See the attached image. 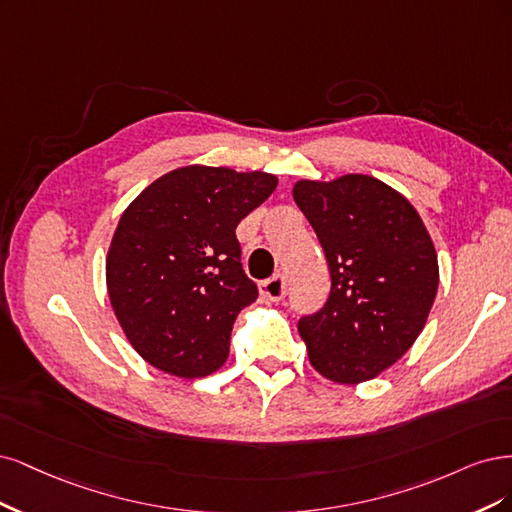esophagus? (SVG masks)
I'll list each match as a JSON object with an SVG mask.
<instances>
[{
	"instance_id": "1",
	"label": "esophagus",
	"mask_w": 512,
	"mask_h": 512,
	"mask_svg": "<svg viewBox=\"0 0 512 512\" xmlns=\"http://www.w3.org/2000/svg\"><path fill=\"white\" fill-rule=\"evenodd\" d=\"M259 287H261L263 298L270 300V302L285 300V295H287V280H285V276H280V274H276L268 280H263Z\"/></svg>"
}]
</instances>
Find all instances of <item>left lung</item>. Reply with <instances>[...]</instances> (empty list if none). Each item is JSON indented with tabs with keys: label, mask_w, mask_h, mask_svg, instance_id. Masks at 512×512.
I'll return each mask as SVG.
<instances>
[{
	"label": "left lung",
	"mask_w": 512,
	"mask_h": 512,
	"mask_svg": "<svg viewBox=\"0 0 512 512\" xmlns=\"http://www.w3.org/2000/svg\"><path fill=\"white\" fill-rule=\"evenodd\" d=\"M293 200L332 278L323 308L298 321L310 364L342 385L370 381L410 349L430 315L438 291L432 238L406 197L372 176L300 180Z\"/></svg>",
	"instance_id": "1"
}]
</instances>
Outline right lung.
I'll use <instances>...</instances> for the list:
<instances>
[{
  "instance_id": "right-lung-1",
  "label": "right lung",
  "mask_w": 512,
  "mask_h": 512,
  "mask_svg": "<svg viewBox=\"0 0 512 512\" xmlns=\"http://www.w3.org/2000/svg\"><path fill=\"white\" fill-rule=\"evenodd\" d=\"M276 176L187 166L127 206L106 259L108 295L131 346L157 370L200 378L229 355L238 312L257 300L236 227Z\"/></svg>"
}]
</instances>
